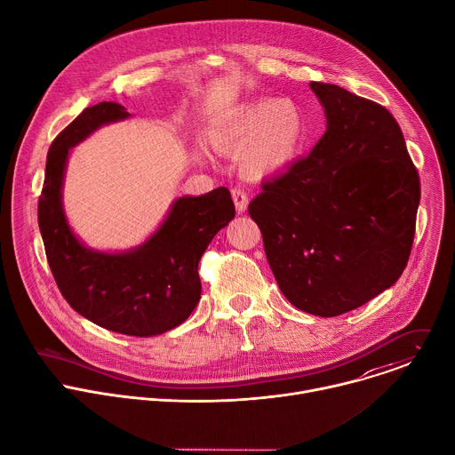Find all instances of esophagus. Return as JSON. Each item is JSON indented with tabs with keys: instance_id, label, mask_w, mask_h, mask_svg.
Returning <instances> with one entry per match:
<instances>
[{
	"instance_id": "obj_1",
	"label": "esophagus",
	"mask_w": 455,
	"mask_h": 455,
	"mask_svg": "<svg viewBox=\"0 0 455 455\" xmlns=\"http://www.w3.org/2000/svg\"><path fill=\"white\" fill-rule=\"evenodd\" d=\"M232 198H234L237 214H243L246 211V207H248V194L244 192V188H241V187L232 188Z\"/></svg>"
}]
</instances>
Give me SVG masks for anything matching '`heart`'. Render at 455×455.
Instances as JSON below:
<instances>
[{
  "label": "heart",
  "mask_w": 455,
  "mask_h": 455,
  "mask_svg": "<svg viewBox=\"0 0 455 455\" xmlns=\"http://www.w3.org/2000/svg\"><path fill=\"white\" fill-rule=\"evenodd\" d=\"M207 139L221 155H241L244 176L267 180L297 162L304 148L306 124L291 100L263 99L212 118Z\"/></svg>",
  "instance_id": "b5f03b06"
}]
</instances>
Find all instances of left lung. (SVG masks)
<instances>
[{
    "label": "left lung",
    "mask_w": 455,
    "mask_h": 455,
    "mask_svg": "<svg viewBox=\"0 0 455 455\" xmlns=\"http://www.w3.org/2000/svg\"><path fill=\"white\" fill-rule=\"evenodd\" d=\"M328 129L248 214L268 265L300 311L337 316L391 288L416 232L419 176L395 116L340 86L311 83Z\"/></svg>",
    "instance_id": "1"
}]
</instances>
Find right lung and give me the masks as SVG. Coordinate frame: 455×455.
Segmentation results:
<instances>
[{
    "label": "right lung",
    "mask_w": 455,
    "mask_h": 455,
    "mask_svg": "<svg viewBox=\"0 0 455 455\" xmlns=\"http://www.w3.org/2000/svg\"><path fill=\"white\" fill-rule=\"evenodd\" d=\"M129 116L116 102H99L62 129L46 156L37 221L53 279L79 315L120 335L155 337L180 326L198 306V263L235 209L227 187L204 196H181L142 244L124 251L88 248L62 207L70 149L99 127Z\"/></svg>",
    "instance_id": "obj_1"
}]
</instances>
